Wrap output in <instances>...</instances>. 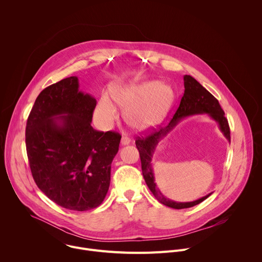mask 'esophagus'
I'll return each instance as SVG.
<instances>
[{"mask_svg":"<svg viewBox=\"0 0 262 262\" xmlns=\"http://www.w3.org/2000/svg\"><path fill=\"white\" fill-rule=\"evenodd\" d=\"M130 142H132V140L128 137H126V136L122 137V139H121V145H123V146L128 145Z\"/></svg>","mask_w":262,"mask_h":262,"instance_id":"1","label":"esophagus"}]
</instances>
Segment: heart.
Wrapping results in <instances>:
<instances>
[{"label":"heart","mask_w":262,"mask_h":262,"mask_svg":"<svg viewBox=\"0 0 262 262\" xmlns=\"http://www.w3.org/2000/svg\"><path fill=\"white\" fill-rule=\"evenodd\" d=\"M115 102L124 110L125 122L135 129L146 130L158 125L173 103V89L157 81H148L119 87L112 92ZM97 125L107 129L118 119L115 105L106 96H101L94 111Z\"/></svg>","instance_id":"1"}]
</instances>
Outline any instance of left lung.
I'll use <instances>...</instances> for the list:
<instances>
[{"mask_svg": "<svg viewBox=\"0 0 262 262\" xmlns=\"http://www.w3.org/2000/svg\"><path fill=\"white\" fill-rule=\"evenodd\" d=\"M183 81L184 93L183 96L181 97L179 106L176 110L175 114L173 118L170 120V122L167 125L161 127L160 129L149 134L148 136L142 138L138 137V139L136 140V146L138 148L141 159L142 173L147 186L161 203L175 209L193 207L204 201L206 198H208L211 195V193L193 202H176L166 198L161 193V191L157 186L154 169L151 166L152 156L160 141L164 139L178 124V122L181 119L197 114H207L211 119H213L217 123L220 130L230 142V128L228 120L226 119L225 113H224V111L222 110L217 99L193 77L185 74L183 77Z\"/></svg>", "mask_w": 262, "mask_h": 262, "instance_id": "8db88e82", "label": "left lung"}]
</instances>
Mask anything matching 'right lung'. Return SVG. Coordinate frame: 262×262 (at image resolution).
Segmentation results:
<instances>
[{
    "instance_id": "1",
    "label": "right lung",
    "mask_w": 262,
    "mask_h": 262,
    "mask_svg": "<svg viewBox=\"0 0 262 262\" xmlns=\"http://www.w3.org/2000/svg\"><path fill=\"white\" fill-rule=\"evenodd\" d=\"M96 99L70 77L36 98L26 126L32 176L46 196L76 211L101 204L111 181V164L121 136L91 126Z\"/></svg>"
}]
</instances>
